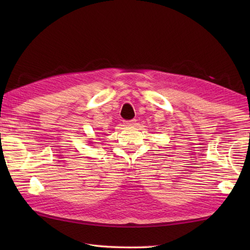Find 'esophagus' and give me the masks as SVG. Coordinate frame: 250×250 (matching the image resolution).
<instances>
[{
	"instance_id": "obj_1",
	"label": "esophagus",
	"mask_w": 250,
	"mask_h": 250,
	"mask_svg": "<svg viewBox=\"0 0 250 250\" xmlns=\"http://www.w3.org/2000/svg\"><path fill=\"white\" fill-rule=\"evenodd\" d=\"M125 124L126 125H136V120L135 119H131V120H126Z\"/></svg>"
}]
</instances>
